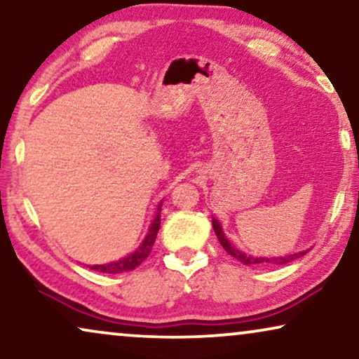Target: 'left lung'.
I'll list each match as a JSON object with an SVG mask.
<instances>
[{
	"label": "left lung",
	"mask_w": 359,
	"mask_h": 359,
	"mask_svg": "<svg viewBox=\"0 0 359 359\" xmlns=\"http://www.w3.org/2000/svg\"><path fill=\"white\" fill-rule=\"evenodd\" d=\"M212 227H214V232H215V235H217L219 242L224 247L225 252H227L229 255H232L235 259H238V262L243 263V264H253V266H257V264H287V263L294 262V259H296V258H301L302 255L307 253V252H299V253L289 255V257H279V258L250 257V255H245V253L240 252V250L233 248L232 245H230V242H229L227 238H225L222 229H220V225H219V222L215 219H212Z\"/></svg>",
	"instance_id": "8db88e82"
}]
</instances>
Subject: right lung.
I'll return each mask as SVG.
<instances>
[{
    "mask_svg": "<svg viewBox=\"0 0 359 359\" xmlns=\"http://www.w3.org/2000/svg\"><path fill=\"white\" fill-rule=\"evenodd\" d=\"M160 208H158V214H156L154 224H151V227L149 230V235H147L144 242H142L140 247L137 248L134 253L129 255V257L119 259V262L107 263V264H95V266H90V268L95 269V271H100V273L116 274V273L132 271V269H135L139 264H142V262H145L147 257H149L151 252V247H154L156 233H158V229H160V210H161Z\"/></svg>",
    "mask_w": 359,
    "mask_h": 359,
    "instance_id": "add662e5",
    "label": "right lung"
}]
</instances>
